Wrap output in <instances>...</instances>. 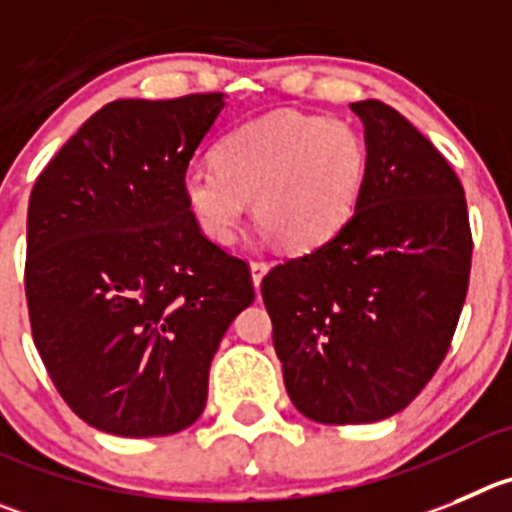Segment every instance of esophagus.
Here are the masks:
<instances>
[{
	"instance_id": "esophagus-1",
	"label": "esophagus",
	"mask_w": 512,
	"mask_h": 512,
	"mask_svg": "<svg viewBox=\"0 0 512 512\" xmlns=\"http://www.w3.org/2000/svg\"><path fill=\"white\" fill-rule=\"evenodd\" d=\"M250 270H252V283H255V288H257V285H260V280H262V275L270 270V262H267V260H252Z\"/></svg>"
}]
</instances>
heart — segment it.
Here are the masks:
<instances>
[{"mask_svg":"<svg viewBox=\"0 0 512 512\" xmlns=\"http://www.w3.org/2000/svg\"><path fill=\"white\" fill-rule=\"evenodd\" d=\"M217 166H191L184 197L199 229L229 245L255 202V217L288 250L323 245L348 222L369 169L364 138L338 118L275 113L229 131Z\"/></svg>","mask_w":512,"mask_h":512,"instance_id":"obj_1","label":"heart"}]
</instances>
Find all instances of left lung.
Returning <instances> with one entry per match:
<instances>
[{"label":"left lung","instance_id":"left-lung-1","mask_svg":"<svg viewBox=\"0 0 512 512\" xmlns=\"http://www.w3.org/2000/svg\"><path fill=\"white\" fill-rule=\"evenodd\" d=\"M364 121V189L348 222L262 278L285 389L303 417L369 424L409 407L450 351L472 265L465 189L381 100Z\"/></svg>","mask_w":512,"mask_h":512}]
</instances>
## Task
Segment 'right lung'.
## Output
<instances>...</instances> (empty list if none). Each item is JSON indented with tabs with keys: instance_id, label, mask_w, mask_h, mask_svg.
Listing matches in <instances>:
<instances>
[{
	"instance_id": "add662e5",
	"label": "right lung",
	"mask_w": 512,
	"mask_h": 512,
	"mask_svg": "<svg viewBox=\"0 0 512 512\" xmlns=\"http://www.w3.org/2000/svg\"><path fill=\"white\" fill-rule=\"evenodd\" d=\"M222 105V93L113 100L32 186V341L100 432L164 437L197 422L219 341L255 300L247 262L209 240L184 197Z\"/></svg>"
}]
</instances>
